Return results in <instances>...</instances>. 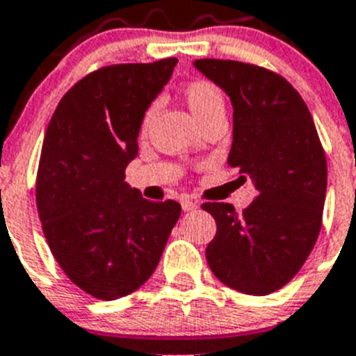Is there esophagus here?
Wrapping results in <instances>:
<instances>
[{"label":"esophagus","mask_w":356,"mask_h":356,"mask_svg":"<svg viewBox=\"0 0 356 356\" xmlns=\"http://www.w3.org/2000/svg\"><path fill=\"white\" fill-rule=\"evenodd\" d=\"M181 207H183L184 212H192V210H195L199 204L195 203V201H190V199H183V201H181Z\"/></svg>","instance_id":"34e87169"}]
</instances>
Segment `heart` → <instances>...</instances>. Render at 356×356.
I'll return each instance as SVG.
<instances>
[{"instance_id": "1", "label": "heart", "mask_w": 356, "mask_h": 356, "mask_svg": "<svg viewBox=\"0 0 356 356\" xmlns=\"http://www.w3.org/2000/svg\"><path fill=\"white\" fill-rule=\"evenodd\" d=\"M183 97L197 124L203 122L204 118H208L213 113L225 111L223 91L216 83L210 82V80H204V78H197V80L188 82L183 88ZM153 111H155V104L148 106V109L144 111L143 120H140V133L143 135L148 129Z\"/></svg>"}]
</instances>
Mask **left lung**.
<instances>
[{
	"label": "left lung",
	"mask_w": 356,
	"mask_h": 356,
	"mask_svg": "<svg viewBox=\"0 0 356 356\" xmlns=\"http://www.w3.org/2000/svg\"><path fill=\"white\" fill-rule=\"evenodd\" d=\"M193 65L232 100L228 166L238 170L241 181L252 179L258 190L243 213L228 203L201 204L218 225L207 261L227 287L265 296L298 274L318 239L327 188L325 152L307 104L282 74L213 58Z\"/></svg>",
	"instance_id": "left-lung-1"
}]
</instances>
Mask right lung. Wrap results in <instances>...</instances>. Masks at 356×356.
Here are the masks:
<instances>
[{
	"label": "right lung",
	"instance_id": "obj_1",
	"mask_svg": "<svg viewBox=\"0 0 356 356\" xmlns=\"http://www.w3.org/2000/svg\"><path fill=\"white\" fill-rule=\"evenodd\" d=\"M175 63H117L86 74L45 131L36 175L43 234L65 276L97 300L146 283L181 216L177 201L152 203L124 181L144 111Z\"/></svg>",
	"mask_w": 356,
	"mask_h": 356
}]
</instances>
